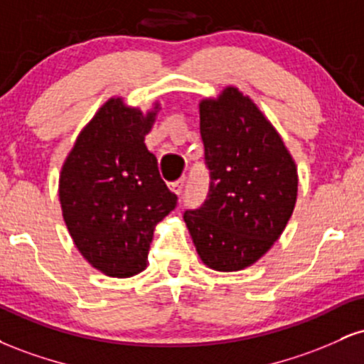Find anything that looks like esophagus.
Wrapping results in <instances>:
<instances>
[{
	"label": "esophagus",
	"instance_id": "34e87169",
	"mask_svg": "<svg viewBox=\"0 0 364 364\" xmlns=\"http://www.w3.org/2000/svg\"><path fill=\"white\" fill-rule=\"evenodd\" d=\"M169 188H171V191H173V193L181 195L183 193V188H185V179H179V181L171 183Z\"/></svg>",
	"mask_w": 364,
	"mask_h": 364
}]
</instances>
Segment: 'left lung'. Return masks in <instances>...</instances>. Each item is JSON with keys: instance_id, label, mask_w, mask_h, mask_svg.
<instances>
[{"instance_id": "8db88e82", "label": "left lung", "mask_w": 364, "mask_h": 364, "mask_svg": "<svg viewBox=\"0 0 364 364\" xmlns=\"http://www.w3.org/2000/svg\"><path fill=\"white\" fill-rule=\"evenodd\" d=\"M198 107L210 188L202 207L183 217L200 260L236 272L260 260L286 229L298 169L277 129L236 87Z\"/></svg>"}]
</instances>
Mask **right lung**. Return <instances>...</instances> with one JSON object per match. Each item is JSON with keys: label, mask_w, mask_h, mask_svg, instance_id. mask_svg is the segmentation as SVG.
Here are the masks:
<instances>
[{"label": "right lung", "mask_w": 364, "mask_h": 364, "mask_svg": "<svg viewBox=\"0 0 364 364\" xmlns=\"http://www.w3.org/2000/svg\"><path fill=\"white\" fill-rule=\"evenodd\" d=\"M159 111L141 112L111 97L77 136L60 174L66 228L82 257L109 277L147 267L156 225L178 196L161 179L145 135Z\"/></svg>", "instance_id": "right-lung-1"}]
</instances>
